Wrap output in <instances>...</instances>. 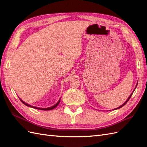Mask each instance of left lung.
Here are the masks:
<instances>
[{
    "mask_svg": "<svg viewBox=\"0 0 147 147\" xmlns=\"http://www.w3.org/2000/svg\"><path fill=\"white\" fill-rule=\"evenodd\" d=\"M137 84H138V83H137ZM137 86H136V87H135V88H137ZM135 89H134V91H135ZM133 92L131 94H130V96L129 97V98H128V99H127V100L125 101V102H124V103H123V104L122 105V106H119V107H117V108H116V109H114V110H115V109H120V108H121V107H123V106H125V104H127V102H128V101H129V100L130 99V97L131 96V95H132V94H133Z\"/></svg>",
    "mask_w": 147,
    "mask_h": 147,
    "instance_id": "8db88e82",
    "label": "left lung"
}]
</instances>
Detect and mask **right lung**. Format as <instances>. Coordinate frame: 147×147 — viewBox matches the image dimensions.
<instances>
[{
  "mask_svg": "<svg viewBox=\"0 0 147 147\" xmlns=\"http://www.w3.org/2000/svg\"><path fill=\"white\" fill-rule=\"evenodd\" d=\"M18 98L20 99V100H21V102H22V103H24L25 105H26V106H28V107H32V108H34V109H39V110H42V111H50V110H52V109H55V107H56L58 106V105L59 104V101H60V99L58 100V102L56 103L55 105H54V106H53L52 107H48V108H40V107H34V106H31V105H29V104H27L26 102H25L24 101H23L19 97H18Z\"/></svg>",
  "mask_w": 147,
  "mask_h": 147,
  "instance_id": "1",
  "label": "right lung"
}]
</instances>
